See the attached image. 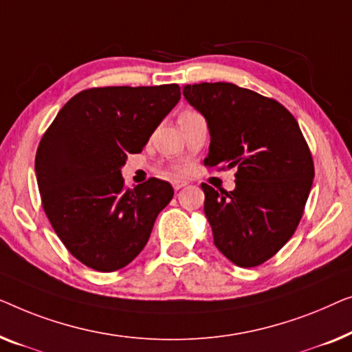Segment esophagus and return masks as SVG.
<instances>
[{
    "label": "esophagus",
    "mask_w": 352,
    "mask_h": 352,
    "mask_svg": "<svg viewBox=\"0 0 352 352\" xmlns=\"http://www.w3.org/2000/svg\"><path fill=\"white\" fill-rule=\"evenodd\" d=\"M188 185V182L186 180H174L172 182V186H174V190L175 191H178V190H182L183 186H186Z\"/></svg>",
    "instance_id": "34e87169"
}]
</instances>
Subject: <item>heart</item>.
<instances>
[{"label": "heart", "mask_w": 352, "mask_h": 352, "mask_svg": "<svg viewBox=\"0 0 352 352\" xmlns=\"http://www.w3.org/2000/svg\"><path fill=\"white\" fill-rule=\"evenodd\" d=\"M185 174V169H182V167H177V169L174 170V175H182Z\"/></svg>", "instance_id": "obj_1"}]
</instances>
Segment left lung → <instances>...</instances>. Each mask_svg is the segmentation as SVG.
Instances as JSON below:
<instances>
[{"label": "left lung", "instance_id": "left-lung-1", "mask_svg": "<svg viewBox=\"0 0 352 352\" xmlns=\"http://www.w3.org/2000/svg\"><path fill=\"white\" fill-rule=\"evenodd\" d=\"M183 96L210 131L207 169H236V188L202 183L214 242L228 260L254 268L294 236L314 178L298 122L274 98L231 82L186 84Z\"/></svg>", "mask_w": 352, "mask_h": 352}]
</instances>
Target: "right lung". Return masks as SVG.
<instances>
[{"instance_id":"1","label":"right lung","mask_w":352,"mask_h":352,"mask_svg":"<svg viewBox=\"0 0 352 352\" xmlns=\"http://www.w3.org/2000/svg\"><path fill=\"white\" fill-rule=\"evenodd\" d=\"M178 84L92 87L68 100L34 157L41 204L67 250L89 268H124L150 239L174 190L160 178L127 190L121 167L178 100Z\"/></svg>"}]
</instances>
